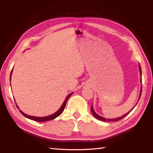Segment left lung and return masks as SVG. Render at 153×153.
<instances>
[{
  "mask_svg": "<svg viewBox=\"0 0 153 153\" xmlns=\"http://www.w3.org/2000/svg\"><path fill=\"white\" fill-rule=\"evenodd\" d=\"M139 71H140V74H141V66L140 65H139ZM141 82L142 83V80L141 79ZM141 92H142V87H141V91H140V95H139V99H138V101H139V99H140V97H141ZM137 104H136V105H137ZM134 106V107H135ZM134 108H133L130 111H129V112H128L127 114H124L123 115V116H121V117H119V118H113V119H106V118H103V117H102V116H100L99 115H98L94 111V109H93V106H91V112H92V114H93V115L95 117V118H97V119H98V120H101V121H103V122H116V121H118V120H121V119H122L123 118H124V117L126 116H127L128 114L130 112L131 110L134 109Z\"/></svg>",
  "mask_w": 153,
  "mask_h": 153,
  "instance_id": "obj_1",
  "label": "left lung"
}]
</instances>
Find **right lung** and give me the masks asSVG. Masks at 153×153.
Returning a JSON list of instances; mask_svg holds the SVG:
<instances>
[{
	"label": "right lung",
	"mask_w": 153,
	"mask_h": 153,
	"mask_svg": "<svg viewBox=\"0 0 153 153\" xmlns=\"http://www.w3.org/2000/svg\"><path fill=\"white\" fill-rule=\"evenodd\" d=\"M12 71H11V74H10V79L11 80V76H12ZM73 93H70L69 95H68V97L66 98V99H65L64 103L62 104V106L60 108V109L58 110L57 112H55L54 114H53L52 115H50V116H45V117H36V116H29L27 114H25V113L23 112L22 110H19V112H21V114L22 115H24L25 117H26V118H29V119H31L32 120H34V121H37V122H47V121H48V120H53L54 119H55L56 118V117H58V116H60L62 113L63 110L65 108V106H66V102H67V100L68 99H69V97L72 95ZM16 106H17V108L19 109L18 106L16 105Z\"/></svg>",
	"instance_id": "1"
}]
</instances>
